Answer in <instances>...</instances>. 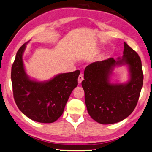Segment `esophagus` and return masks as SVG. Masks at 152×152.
I'll return each mask as SVG.
<instances>
[{"instance_id":"1","label":"esophagus","mask_w":152,"mask_h":152,"mask_svg":"<svg viewBox=\"0 0 152 152\" xmlns=\"http://www.w3.org/2000/svg\"><path fill=\"white\" fill-rule=\"evenodd\" d=\"M83 78H84V77H83V74H80V75H79L78 79V81L79 84H80V83H82Z\"/></svg>"}]
</instances>
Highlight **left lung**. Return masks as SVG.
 Returning a JSON list of instances; mask_svg holds the SVG:
<instances>
[{"label": "left lung", "instance_id": "8db88e82", "mask_svg": "<svg viewBox=\"0 0 152 152\" xmlns=\"http://www.w3.org/2000/svg\"><path fill=\"white\" fill-rule=\"evenodd\" d=\"M127 64L130 78L126 83L113 84L109 76L116 66ZM82 87L87 112L97 123H118L129 116L137 104L143 83L139 56L124 42L123 58L97 61L87 66Z\"/></svg>", "mask_w": 152, "mask_h": 152}]
</instances>
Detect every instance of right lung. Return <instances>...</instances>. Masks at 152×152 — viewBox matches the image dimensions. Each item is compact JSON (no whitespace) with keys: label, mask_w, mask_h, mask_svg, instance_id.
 I'll return each mask as SVG.
<instances>
[{"label":"right lung","mask_w":152,"mask_h":152,"mask_svg":"<svg viewBox=\"0 0 152 152\" xmlns=\"http://www.w3.org/2000/svg\"><path fill=\"white\" fill-rule=\"evenodd\" d=\"M27 43L17 52L12 67L14 100L29 118L42 123H54L63 114L68 98L78 85L80 71L58 74L45 82L31 80L25 72L23 61Z\"/></svg>","instance_id":"add662e5"}]
</instances>
